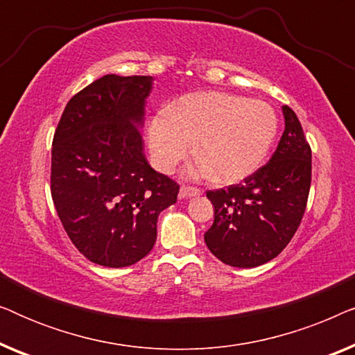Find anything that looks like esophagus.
Returning <instances> with one entry per match:
<instances>
[{
  "label": "esophagus",
  "mask_w": 355,
  "mask_h": 355,
  "mask_svg": "<svg viewBox=\"0 0 355 355\" xmlns=\"http://www.w3.org/2000/svg\"><path fill=\"white\" fill-rule=\"evenodd\" d=\"M196 196H202V189L191 187V186H182L181 191H179V197L181 198H191Z\"/></svg>",
  "instance_id": "34e87169"
}]
</instances>
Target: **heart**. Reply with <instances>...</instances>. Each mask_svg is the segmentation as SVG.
I'll use <instances>...</instances> for the list:
<instances>
[{
	"mask_svg": "<svg viewBox=\"0 0 355 355\" xmlns=\"http://www.w3.org/2000/svg\"><path fill=\"white\" fill-rule=\"evenodd\" d=\"M278 114L266 101L223 92L184 95L148 125L157 166L171 173L196 144V158L220 182L254 174L268 157L278 134Z\"/></svg>",
	"mask_w": 355,
	"mask_h": 355,
	"instance_id": "b5f03b06",
	"label": "heart"
}]
</instances>
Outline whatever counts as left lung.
Masks as SVG:
<instances>
[{"instance_id": "left-lung-1", "label": "left lung", "mask_w": 355, "mask_h": 355, "mask_svg": "<svg viewBox=\"0 0 355 355\" xmlns=\"http://www.w3.org/2000/svg\"><path fill=\"white\" fill-rule=\"evenodd\" d=\"M284 132L273 157L227 189L207 191L215 220L205 244L223 263L254 268L278 257L302 221L312 181V150L302 125L283 106Z\"/></svg>"}]
</instances>
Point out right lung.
Here are the masks:
<instances>
[{
  "mask_svg": "<svg viewBox=\"0 0 355 355\" xmlns=\"http://www.w3.org/2000/svg\"><path fill=\"white\" fill-rule=\"evenodd\" d=\"M153 77L108 74L67 101L51 148V197L66 234L85 259L121 268L157 241L158 215L179 184L144 155L145 98Z\"/></svg>",
  "mask_w": 355,
  "mask_h": 355,
  "instance_id": "obj_1",
  "label": "right lung"
}]
</instances>
